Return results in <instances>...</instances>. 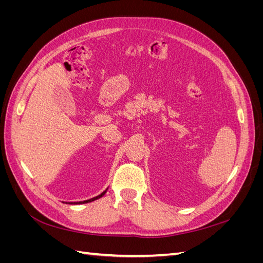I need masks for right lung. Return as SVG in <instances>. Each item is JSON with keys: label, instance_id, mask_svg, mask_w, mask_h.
Wrapping results in <instances>:
<instances>
[{"label": "right lung", "instance_id": "add662e5", "mask_svg": "<svg viewBox=\"0 0 263 263\" xmlns=\"http://www.w3.org/2000/svg\"><path fill=\"white\" fill-rule=\"evenodd\" d=\"M107 190H108V187L104 191V192H102L100 195H98V196H95V197H93V198H90V200H86V201H81V202H63V203H67V204H85V203H90V202H93V201H95V200H99V198H101L102 196H104V194L107 192Z\"/></svg>", "mask_w": 263, "mask_h": 263}]
</instances>
